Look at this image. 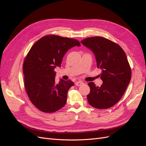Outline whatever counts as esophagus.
Listing matches in <instances>:
<instances>
[{"instance_id": "34e87169", "label": "esophagus", "mask_w": 146, "mask_h": 146, "mask_svg": "<svg viewBox=\"0 0 146 146\" xmlns=\"http://www.w3.org/2000/svg\"><path fill=\"white\" fill-rule=\"evenodd\" d=\"M83 82L82 81H78V82H76V85L77 86H80L82 85H83Z\"/></svg>"}]
</instances>
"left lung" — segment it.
<instances>
[{"label":"left lung","instance_id":"8db88e82","mask_svg":"<svg viewBox=\"0 0 146 146\" xmlns=\"http://www.w3.org/2000/svg\"><path fill=\"white\" fill-rule=\"evenodd\" d=\"M81 42L93 52L103 81L100 86L88 83V103L98 109L111 107L121 99L131 80V70L125 53L117 44L104 37L88 38Z\"/></svg>","mask_w":146,"mask_h":146}]
</instances>
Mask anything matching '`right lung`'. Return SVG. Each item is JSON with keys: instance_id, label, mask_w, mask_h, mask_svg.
<instances>
[{"instance_id": "right-lung-1", "label": "right lung", "mask_w": 146, "mask_h": 146, "mask_svg": "<svg viewBox=\"0 0 146 146\" xmlns=\"http://www.w3.org/2000/svg\"><path fill=\"white\" fill-rule=\"evenodd\" d=\"M80 46L77 39L54 35H46L31 47L23 63L24 86L34 106L44 113H54L65 105L71 80L55 82L54 69L60 67L69 48Z\"/></svg>"}]
</instances>
